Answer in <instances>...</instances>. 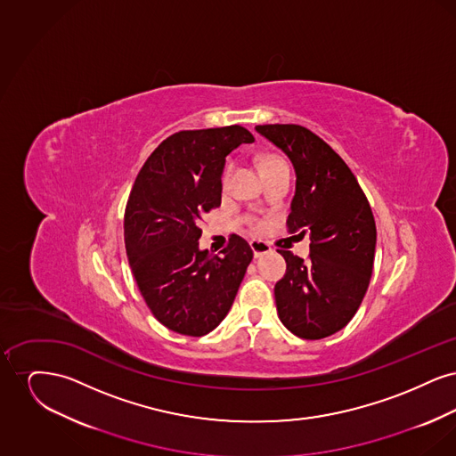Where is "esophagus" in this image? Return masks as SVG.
<instances>
[{
    "instance_id": "1",
    "label": "esophagus",
    "mask_w": 456,
    "mask_h": 456,
    "mask_svg": "<svg viewBox=\"0 0 456 456\" xmlns=\"http://www.w3.org/2000/svg\"><path fill=\"white\" fill-rule=\"evenodd\" d=\"M249 246H251V249H253L255 258H260L263 255H266V253L272 251L270 244L265 242V240H260V239H251V240H249Z\"/></svg>"
}]
</instances>
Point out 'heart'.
<instances>
[{
	"instance_id": "heart-1",
	"label": "heart",
	"mask_w": 456,
	"mask_h": 456,
	"mask_svg": "<svg viewBox=\"0 0 456 456\" xmlns=\"http://www.w3.org/2000/svg\"><path fill=\"white\" fill-rule=\"evenodd\" d=\"M277 160H282V159H281V157H275V155L265 157L260 162V169L261 167H265V166H268V164H272V162H277ZM229 177H231V167H227V171L224 174V184L229 181Z\"/></svg>"
}]
</instances>
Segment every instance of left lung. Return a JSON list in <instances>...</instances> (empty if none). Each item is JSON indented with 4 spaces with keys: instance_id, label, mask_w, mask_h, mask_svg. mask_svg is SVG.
Wrapping results in <instances>:
<instances>
[{
    "instance_id": "1",
    "label": "left lung",
    "mask_w": 456,
    "mask_h": 456,
    "mask_svg": "<svg viewBox=\"0 0 456 456\" xmlns=\"http://www.w3.org/2000/svg\"><path fill=\"white\" fill-rule=\"evenodd\" d=\"M255 130L292 162L296 193L289 229L309 234L304 261L279 251L287 272L275 283L283 326L305 340L337 333L357 313L368 290L376 224L355 175L330 145L299 125H260Z\"/></svg>"
}]
</instances>
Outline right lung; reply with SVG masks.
Wrapping results in <instances>:
<instances>
[{"label": "right lung", "instance_id": "add662e5", "mask_svg": "<svg viewBox=\"0 0 456 456\" xmlns=\"http://www.w3.org/2000/svg\"><path fill=\"white\" fill-rule=\"evenodd\" d=\"M255 138L242 126L179 131L136 175L125 214L131 272L153 316L169 330L203 337L236 299L253 251L232 234L220 256L200 249V220L220 205L225 157Z\"/></svg>", "mask_w": 456, "mask_h": 456}]
</instances>
